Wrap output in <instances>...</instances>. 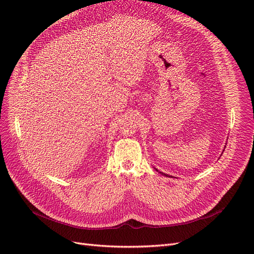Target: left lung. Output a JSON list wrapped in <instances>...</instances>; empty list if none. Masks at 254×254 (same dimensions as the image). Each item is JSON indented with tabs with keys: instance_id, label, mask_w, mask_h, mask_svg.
<instances>
[{
	"instance_id": "1",
	"label": "left lung",
	"mask_w": 254,
	"mask_h": 254,
	"mask_svg": "<svg viewBox=\"0 0 254 254\" xmlns=\"http://www.w3.org/2000/svg\"><path fill=\"white\" fill-rule=\"evenodd\" d=\"M155 170L157 171V172H159L158 170H157V168H155ZM161 175H163V176H165V177H173V176H170V175H167V174H164V173H162V172H159Z\"/></svg>"
}]
</instances>
